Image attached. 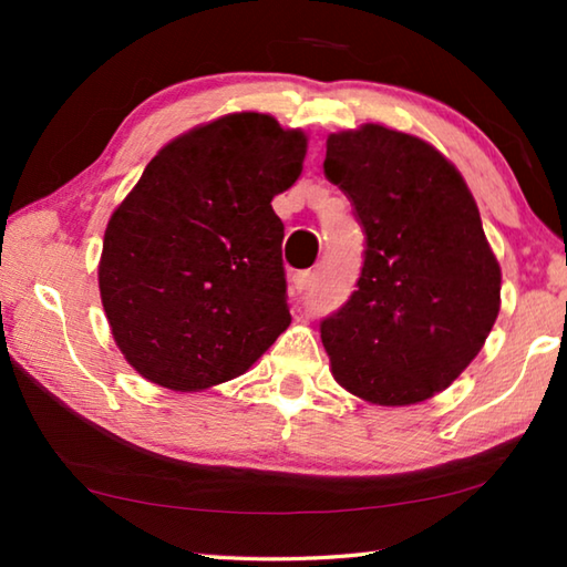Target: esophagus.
<instances>
[{"label":"esophagus","mask_w":567,"mask_h":567,"mask_svg":"<svg viewBox=\"0 0 567 567\" xmlns=\"http://www.w3.org/2000/svg\"><path fill=\"white\" fill-rule=\"evenodd\" d=\"M310 282H312V272L310 270H302V272H295L292 275V287L297 292H305L307 287H310Z\"/></svg>","instance_id":"34e87169"}]
</instances>
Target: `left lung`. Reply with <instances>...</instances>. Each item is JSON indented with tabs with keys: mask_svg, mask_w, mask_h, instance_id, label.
<instances>
[{
	"mask_svg": "<svg viewBox=\"0 0 567 567\" xmlns=\"http://www.w3.org/2000/svg\"><path fill=\"white\" fill-rule=\"evenodd\" d=\"M324 175L368 235L358 290L320 324L332 378L372 405L430 400L501 312V265L475 199L433 145L382 124L330 134Z\"/></svg>",
	"mask_w": 567,
	"mask_h": 567,
	"instance_id": "obj_1",
	"label": "left lung"
}]
</instances>
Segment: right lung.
I'll list each match as a JSON object with an SVG mask.
<instances>
[{"label":"right lung","mask_w":567,"mask_h":567,"mask_svg":"<svg viewBox=\"0 0 567 567\" xmlns=\"http://www.w3.org/2000/svg\"><path fill=\"white\" fill-rule=\"evenodd\" d=\"M307 134L235 112L167 142L104 229L112 338L159 388L239 378L290 328L285 225L272 197L300 177Z\"/></svg>","instance_id":"obj_1"}]
</instances>
